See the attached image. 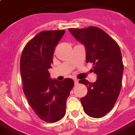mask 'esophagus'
Returning <instances> with one entry per match:
<instances>
[{"instance_id": "obj_1", "label": "esophagus", "mask_w": 135, "mask_h": 135, "mask_svg": "<svg viewBox=\"0 0 135 135\" xmlns=\"http://www.w3.org/2000/svg\"><path fill=\"white\" fill-rule=\"evenodd\" d=\"M74 83H75V85L78 84V83H79V80L76 79H74Z\"/></svg>"}]
</instances>
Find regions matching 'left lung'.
<instances>
[{
  "mask_svg": "<svg viewBox=\"0 0 135 135\" xmlns=\"http://www.w3.org/2000/svg\"><path fill=\"white\" fill-rule=\"evenodd\" d=\"M69 31L85 46L86 62L93 64V71L97 75L93 83L79 81L88 88V94L80 99L84 111L91 117L101 118L113 108L122 88L124 66L119 45L96 27Z\"/></svg>",
  "mask_w": 135,
  "mask_h": 135,
  "instance_id": "left-lung-1",
  "label": "left lung"
}]
</instances>
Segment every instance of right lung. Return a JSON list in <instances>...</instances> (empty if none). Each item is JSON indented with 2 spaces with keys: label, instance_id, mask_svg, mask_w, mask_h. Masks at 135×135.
<instances>
[{
  "label": "right lung",
  "instance_id": "add662e5",
  "mask_svg": "<svg viewBox=\"0 0 135 135\" xmlns=\"http://www.w3.org/2000/svg\"><path fill=\"white\" fill-rule=\"evenodd\" d=\"M65 30L43 31L28 42L20 59L23 91L29 104L40 119L53 123L66 113V103L74 82L66 78L52 79L48 69L56 46Z\"/></svg>",
  "mask_w": 135,
  "mask_h": 135
}]
</instances>
